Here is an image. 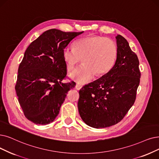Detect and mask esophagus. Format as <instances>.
<instances>
[{"instance_id": "1", "label": "esophagus", "mask_w": 159, "mask_h": 159, "mask_svg": "<svg viewBox=\"0 0 159 159\" xmlns=\"http://www.w3.org/2000/svg\"><path fill=\"white\" fill-rule=\"evenodd\" d=\"M82 88V85H80V84H76V85H75V89L77 90H80V89H81Z\"/></svg>"}]
</instances>
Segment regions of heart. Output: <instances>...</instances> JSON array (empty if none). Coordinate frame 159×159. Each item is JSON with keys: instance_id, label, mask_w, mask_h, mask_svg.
Masks as SVG:
<instances>
[{"instance_id": "heart-1", "label": "heart", "mask_w": 159, "mask_h": 159, "mask_svg": "<svg viewBox=\"0 0 159 159\" xmlns=\"http://www.w3.org/2000/svg\"><path fill=\"white\" fill-rule=\"evenodd\" d=\"M116 43L109 38L91 35L82 38L74 43L73 49L62 50V58L68 71L81 61L83 63L70 74V77L81 84L91 81L94 75L108 72L117 59Z\"/></svg>"}]
</instances>
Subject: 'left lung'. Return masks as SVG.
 <instances>
[{
  "mask_svg": "<svg viewBox=\"0 0 159 159\" xmlns=\"http://www.w3.org/2000/svg\"><path fill=\"white\" fill-rule=\"evenodd\" d=\"M116 39L118 53L113 68L79 92L80 115L93 128L118 123L136 100L141 76L139 60L124 37L117 35Z\"/></svg>",
  "mask_w": 159,
  "mask_h": 159,
  "instance_id": "8db88e82",
  "label": "left lung"
}]
</instances>
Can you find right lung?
<instances>
[{"mask_svg":"<svg viewBox=\"0 0 159 159\" xmlns=\"http://www.w3.org/2000/svg\"><path fill=\"white\" fill-rule=\"evenodd\" d=\"M82 32L49 29L32 42L18 68L15 89L25 116L35 124L47 125L58 116L66 94L75 86L66 78L62 50Z\"/></svg>","mask_w":159,"mask_h":159,"instance_id":"1","label":"right lung"}]
</instances>
